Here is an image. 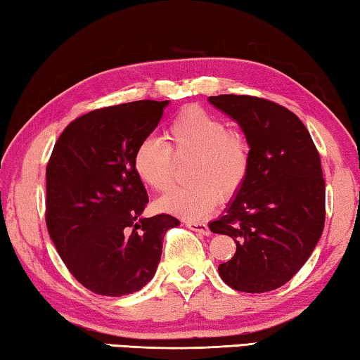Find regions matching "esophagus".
Here are the masks:
<instances>
[{
  "mask_svg": "<svg viewBox=\"0 0 360 360\" xmlns=\"http://www.w3.org/2000/svg\"><path fill=\"white\" fill-rule=\"evenodd\" d=\"M185 225H186V228H190L191 231H194V233H199V234H202V236H209L210 234V229H209L207 225H205V223L185 221Z\"/></svg>",
  "mask_w": 360,
  "mask_h": 360,
  "instance_id": "34e87169",
  "label": "esophagus"
}]
</instances>
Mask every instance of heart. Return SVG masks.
Instances as JSON below:
<instances>
[{"label": "heart", "mask_w": 360, "mask_h": 360, "mask_svg": "<svg viewBox=\"0 0 360 360\" xmlns=\"http://www.w3.org/2000/svg\"><path fill=\"white\" fill-rule=\"evenodd\" d=\"M164 140L145 137L135 146L132 167L150 190L164 193L172 186L176 161L191 159L186 176L191 185L170 191L156 207L188 221H199L217 209L223 199L233 198L244 186L250 169V150L239 134L229 131L220 117L201 108L180 111L164 131Z\"/></svg>", "instance_id": "b5f03b06"}]
</instances>
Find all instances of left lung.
Listing matches in <instances>:
<instances>
[{
	"instance_id": "1",
	"label": "left lung",
	"mask_w": 360,
	"mask_h": 360,
	"mask_svg": "<svg viewBox=\"0 0 360 360\" xmlns=\"http://www.w3.org/2000/svg\"><path fill=\"white\" fill-rule=\"evenodd\" d=\"M210 105L238 122L250 148L244 186L212 233L236 243L220 278L239 292L263 293L295 276L319 243L326 221V181L313 139L297 115L250 96H212Z\"/></svg>"
}]
</instances>
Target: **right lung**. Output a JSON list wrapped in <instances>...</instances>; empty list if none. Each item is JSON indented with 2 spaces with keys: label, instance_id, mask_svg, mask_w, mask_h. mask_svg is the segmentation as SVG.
Returning a JSON list of instances; mask_svg holds the SVG:
<instances>
[{
  "label": "right lung",
  "instance_id": "obj_1",
  "mask_svg": "<svg viewBox=\"0 0 360 360\" xmlns=\"http://www.w3.org/2000/svg\"><path fill=\"white\" fill-rule=\"evenodd\" d=\"M169 100L94 110L70 122L46 169V225L58 255L91 292L122 297L155 276L172 215L145 219L148 194L132 167Z\"/></svg>",
  "mask_w": 360,
  "mask_h": 360
}]
</instances>
